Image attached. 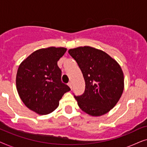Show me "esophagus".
<instances>
[{
  "label": "esophagus",
  "mask_w": 147,
  "mask_h": 147,
  "mask_svg": "<svg viewBox=\"0 0 147 147\" xmlns=\"http://www.w3.org/2000/svg\"><path fill=\"white\" fill-rule=\"evenodd\" d=\"M67 84H68V86H69V87L71 89V88H72V84H71V82H69V83H68Z\"/></svg>",
  "instance_id": "obj_1"
}]
</instances>
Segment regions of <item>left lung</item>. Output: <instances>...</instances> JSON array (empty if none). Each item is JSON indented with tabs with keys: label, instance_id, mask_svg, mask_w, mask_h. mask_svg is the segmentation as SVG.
Here are the masks:
<instances>
[{
	"label": "left lung",
	"instance_id": "left-lung-1",
	"mask_svg": "<svg viewBox=\"0 0 147 147\" xmlns=\"http://www.w3.org/2000/svg\"><path fill=\"white\" fill-rule=\"evenodd\" d=\"M85 80V91L75 96L79 107L90 115L102 116L112 109L124 90V75L115 60L101 50L85 46L71 49Z\"/></svg>",
	"mask_w": 147,
	"mask_h": 147
}]
</instances>
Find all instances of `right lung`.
Here are the masks:
<instances>
[{
	"instance_id": "1",
	"label": "right lung",
	"mask_w": 147,
	"mask_h": 147,
	"mask_svg": "<svg viewBox=\"0 0 147 147\" xmlns=\"http://www.w3.org/2000/svg\"><path fill=\"white\" fill-rule=\"evenodd\" d=\"M64 47H51L34 51L21 63L16 84L19 95L30 110L47 114L59 106V101L70 88L61 82L57 61L65 53Z\"/></svg>"
}]
</instances>
